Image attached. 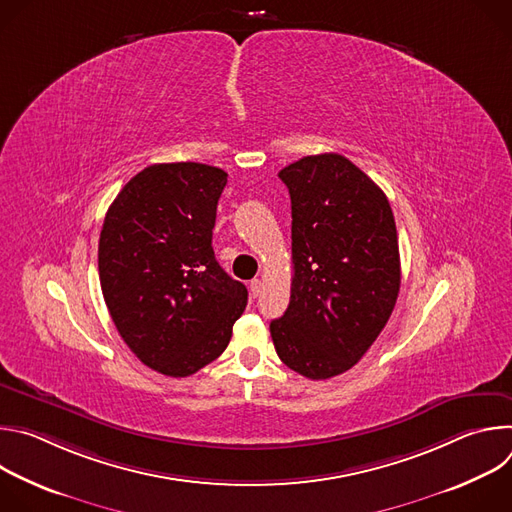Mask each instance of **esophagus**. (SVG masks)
Wrapping results in <instances>:
<instances>
[{
    "mask_svg": "<svg viewBox=\"0 0 512 512\" xmlns=\"http://www.w3.org/2000/svg\"><path fill=\"white\" fill-rule=\"evenodd\" d=\"M249 289H251V296H253V298H257V296L261 294V289H263L261 279H253V281H251V285H249Z\"/></svg>",
    "mask_w": 512,
    "mask_h": 512,
    "instance_id": "34e87169",
    "label": "esophagus"
}]
</instances>
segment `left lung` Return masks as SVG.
<instances>
[{"label": "left lung", "instance_id": "left-lung-1", "mask_svg": "<svg viewBox=\"0 0 512 512\" xmlns=\"http://www.w3.org/2000/svg\"><path fill=\"white\" fill-rule=\"evenodd\" d=\"M279 178L291 198L294 279L269 330L283 364L322 381L352 369L395 308V218L385 192L340 154L306 156Z\"/></svg>", "mask_w": 512, "mask_h": 512}]
</instances>
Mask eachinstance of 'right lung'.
<instances>
[{
    "label": "right lung",
    "instance_id": "obj_1",
    "mask_svg": "<svg viewBox=\"0 0 512 512\" xmlns=\"http://www.w3.org/2000/svg\"><path fill=\"white\" fill-rule=\"evenodd\" d=\"M227 172L196 162L135 174L105 214L99 279L131 352L166 377H190L221 356L247 306V287L212 251Z\"/></svg>",
    "mask_w": 512,
    "mask_h": 512
}]
</instances>
